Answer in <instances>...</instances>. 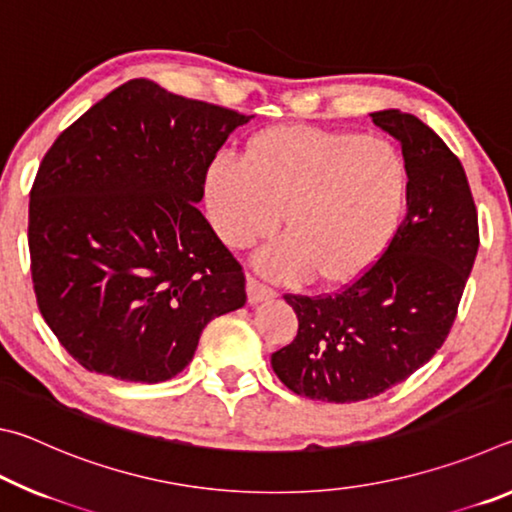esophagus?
Here are the masks:
<instances>
[{"label":"esophagus","mask_w":512,"mask_h":512,"mask_svg":"<svg viewBox=\"0 0 512 512\" xmlns=\"http://www.w3.org/2000/svg\"><path fill=\"white\" fill-rule=\"evenodd\" d=\"M246 293H248L250 305H257V302L271 300V298L277 296V293L271 287H266V284H262L259 280H255V277H250V275H248V280H246Z\"/></svg>","instance_id":"1"}]
</instances>
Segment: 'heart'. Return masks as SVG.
Masks as SVG:
<instances>
[{
  "label": "heart",
  "mask_w": 512,
  "mask_h": 512,
  "mask_svg": "<svg viewBox=\"0 0 512 512\" xmlns=\"http://www.w3.org/2000/svg\"><path fill=\"white\" fill-rule=\"evenodd\" d=\"M406 167L377 135L309 124L257 131L244 158L219 153L203 173V201L225 246L250 248L280 228L284 239L257 255L275 280L323 287L357 282L384 253L400 221Z\"/></svg>",
  "instance_id": "obj_1"
}]
</instances>
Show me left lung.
Masks as SVG:
<instances>
[{
	"label": "left lung",
	"instance_id": "obj_1",
	"mask_svg": "<svg viewBox=\"0 0 512 512\" xmlns=\"http://www.w3.org/2000/svg\"><path fill=\"white\" fill-rule=\"evenodd\" d=\"M372 121L402 146L406 216L391 244L334 296H293L298 336L273 352L275 375L296 395L350 404L411 377L445 343L479 250V219L461 160L400 110Z\"/></svg>",
	"mask_w": 512,
	"mask_h": 512
}]
</instances>
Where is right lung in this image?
Instances as JSON below:
<instances>
[{"mask_svg":"<svg viewBox=\"0 0 512 512\" xmlns=\"http://www.w3.org/2000/svg\"><path fill=\"white\" fill-rule=\"evenodd\" d=\"M241 112L133 79L58 135L29 201L40 314L85 370L158 384L192 361L246 277L198 212Z\"/></svg>","mask_w":512,"mask_h":512,"instance_id":"obj_1","label":"right lung"}]
</instances>
